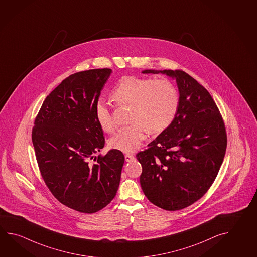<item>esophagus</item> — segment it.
<instances>
[{"mask_svg":"<svg viewBox=\"0 0 257 257\" xmlns=\"http://www.w3.org/2000/svg\"><path fill=\"white\" fill-rule=\"evenodd\" d=\"M124 157H125V161H127V162H131L133 160H135L134 155H131V154H127L124 156Z\"/></svg>","mask_w":257,"mask_h":257,"instance_id":"esophagus-1","label":"esophagus"}]
</instances>
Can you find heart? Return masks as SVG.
I'll list each match as a JSON object with an SVG mask.
<instances>
[{
    "label": "heart",
    "instance_id": "1",
    "mask_svg": "<svg viewBox=\"0 0 257 257\" xmlns=\"http://www.w3.org/2000/svg\"><path fill=\"white\" fill-rule=\"evenodd\" d=\"M110 96L117 106H131V124L120 128L109 141L110 148L120 152L136 151L147 131L152 135L165 131L173 122L179 107L178 89L167 79L123 77L110 91ZM95 115L103 131L114 130L111 112L100 101L95 107Z\"/></svg>",
    "mask_w": 257,
    "mask_h": 257
}]
</instances>
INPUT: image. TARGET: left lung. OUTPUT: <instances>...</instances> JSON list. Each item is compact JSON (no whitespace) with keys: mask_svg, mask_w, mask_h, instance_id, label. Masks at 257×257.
<instances>
[{"mask_svg":"<svg viewBox=\"0 0 257 257\" xmlns=\"http://www.w3.org/2000/svg\"><path fill=\"white\" fill-rule=\"evenodd\" d=\"M161 72L176 79L179 107L173 122L137 155L140 184L148 200L166 210L187 208L209 190L225 156V124L210 92L183 70Z\"/></svg>","mask_w":257,"mask_h":257,"instance_id":"left-lung-1","label":"left lung"}]
</instances>
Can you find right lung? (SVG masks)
<instances>
[{
	"label": "right lung",
	"instance_id": "obj_1",
	"mask_svg": "<svg viewBox=\"0 0 257 257\" xmlns=\"http://www.w3.org/2000/svg\"><path fill=\"white\" fill-rule=\"evenodd\" d=\"M111 73L96 68L72 74L44 100L35 119L32 142L45 183L60 203L83 213L103 209L119 188L123 154L105 144L95 107Z\"/></svg>",
	"mask_w": 257,
	"mask_h": 257
}]
</instances>
